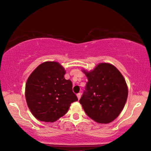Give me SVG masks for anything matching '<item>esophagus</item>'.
I'll use <instances>...</instances> for the list:
<instances>
[{"label":"esophagus","mask_w":151,"mask_h":151,"mask_svg":"<svg viewBox=\"0 0 151 151\" xmlns=\"http://www.w3.org/2000/svg\"><path fill=\"white\" fill-rule=\"evenodd\" d=\"M77 97H78V100H80V99H81V93H77Z\"/></svg>","instance_id":"esophagus-1"}]
</instances>
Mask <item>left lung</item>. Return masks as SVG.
Masks as SVG:
<instances>
[{
  "label": "left lung",
  "mask_w": 151,
  "mask_h": 151,
  "mask_svg": "<svg viewBox=\"0 0 151 151\" xmlns=\"http://www.w3.org/2000/svg\"><path fill=\"white\" fill-rule=\"evenodd\" d=\"M85 90L80 103L88 116L99 123H109L123 110L128 97V88L123 75L110 63H100L86 72Z\"/></svg>",
  "instance_id": "8db88e82"
}]
</instances>
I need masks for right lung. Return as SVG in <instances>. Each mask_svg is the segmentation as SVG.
<instances>
[{
	"label": "right lung",
	"instance_id": "1",
	"mask_svg": "<svg viewBox=\"0 0 151 151\" xmlns=\"http://www.w3.org/2000/svg\"><path fill=\"white\" fill-rule=\"evenodd\" d=\"M65 70L59 63L47 62L38 66L28 77L25 97L32 114L37 119L54 122L65 115L78 98L73 84L65 80Z\"/></svg>",
	"mask_w": 151,
	"mask_h": 151
}]
</instances>
